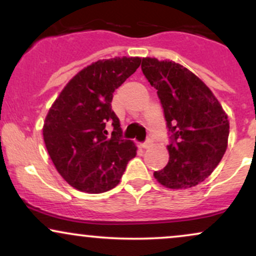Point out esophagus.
Returning <instances> with one entry per match:
<instances>
[{"instance_id": "1", "label": "esophagus", "mask_w": 256, "mask_h": 256, "mask_svg": "<svg viewBox=\"0 0 256 256\" xmlns=\"http://www.w3.org/2000/svg\"><path fill=\"white\" fill-rule=\"evenodd\" d=\"M152 146V140L150 138H148V140H146V142H143L142 144H140V146H142L143 149H146V148H149V146Z\"/></svg>"}]
</instances>
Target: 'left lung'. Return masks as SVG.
I'll return each instance as SVG.
<instances>
[{
  "instance_id": "left-lung-1",
  "label": "left lung",
  "mask_w": 256,
  "mask_h": 256,
  "mask_svg": "<svg viewBox=\"0 0 256 256\" xmlns=\"http://www.w3.org/2000/svg\"><path fill=\"white\" fill-rule=\"evenodd\" d=\"M142 72L158 90L171 134L168 164L154 177L170 189L195 186L224 156L230 132L228 116L210 88L182 64L143 58Z\"/></svg>"
}]
</instances>
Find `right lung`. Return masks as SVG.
Here are the masks:
<instances>
[{
    "instance_id": "right-lung-1",
    "label": "right lung",
    "mask_w": 256,
    "mask_h": 256,
    "mask_svg": "<svg viewBox=\"0 0 256 256\" xmlns=\"http://www.w3.org/2000/svg\"><path fill=\"white\" fill-rule=\"evenodd\" d=\"M140 58L98 60L78 72L60 92L43 125L46 150L61 177L74 189L101 194L119 184L137 146L122 140L112 110L113 92L136 72ZM110 124V136L105 125Z\"/></svg>"
}]
</instances>
